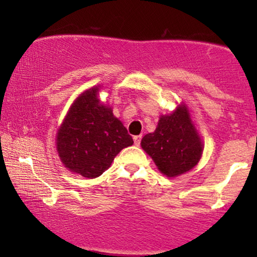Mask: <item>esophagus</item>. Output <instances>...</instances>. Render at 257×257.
<instances>
[{"mask_svg": "<svg viewBox=\"0 0 257 257\" xmlns=\"http://www.w3.org/2000/svg\"><path fill=\"white\" fill-rule=\"evenodd\" d=\"M140 143H141L140 135H138V137H134V144H135V145L139 146V145H140Z\"/></svg>", "mask_w": 257, "mask_h": 257, "instance_id": "esophagus-1", "label": "esophagus"}]
</instances>
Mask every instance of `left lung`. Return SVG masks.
Here are the masks:
<instances>
[{"instance_id":"1","label":"left lung","mask_w":257,"mask_h":257,"mask_svg":"<svg viewBox=\"0 0 257 257\" xmlns=\"http://www.w3.org/2000/svg\"><path fill=\"white\" fill-rule=\"evenodd\" d=\"M141 147L151 156L158 169L169 178L192 169L203 151L200 139L185 106H179L170 116H162L156 131L143 138Z\"/></svg>"}]
</instances>
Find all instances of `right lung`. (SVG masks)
I'll return each mask as SVG.
<instances>
[{
    "instance_id": "obj_1",
    "label": "right lung",
    "mask_w": 257,
    "mask_h": 257,
    "mask_svg": "<svg viewBox=\"0 0 257 257\" xmlns=\"http://www.w3.org/2000/svg\"><path fill=\"white\" fill-rule=\"evenodd\" d=\"M98 90L94 87L77 98L57 138L64 166L88 179L101 175L120 150L134 144L111 108L100 104Z\"/></svg>"
}]
</instances>
